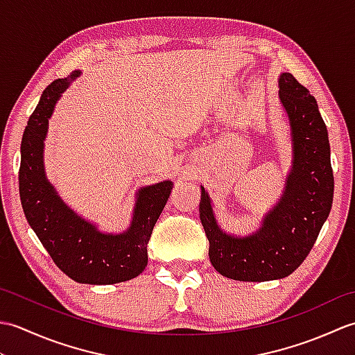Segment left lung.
<instances>
[{
    "mask_svg": "<svg viewBox=\"0 0 355 355\" xmlns=\"http://www.w3.org/2000/svg\"><path fill=\"white\" fill-rule=\"evenodd\" d=\"M279 99L290 120L293 164L281 200L263 216L261 227L248 236L223 232L201 186L200 220L210 262L218 273L235 281L263 282L291 275L311 252L333 206L328 130L318 102L291 73L279 76Z\"/></svg>",
    "mask_w": 355,
    "mask_h": 355,
    "instance_id": "obj_1",
    "label": "left lung"
}]
</instances>
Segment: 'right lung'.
Wrapping results in <instances>:
<instances>
[{
  "mask_svg": "<svg viewBox=\"0 0 355 355\" xmlns=\"http://www.w3.org/2000/svg\"><path fill=\"white\" fill-rule=\"evenodd\" d=\"M56 79L44 89L21 141L19 197L24 215L53 262L79 284L110 285L139 276L148 266V243L168 201L172 182L141 187L130 227L103 233L65 205L45 177L44 140L59 97L76 79Z\"/></svg>",
  "mask_w": 355,
  "mask_h": 355,
  "instance_id": "add662e5",
  "label": "right lung"
}]
</instances>
